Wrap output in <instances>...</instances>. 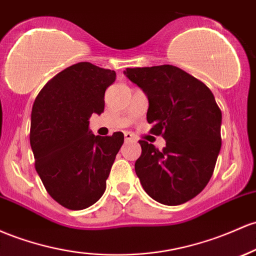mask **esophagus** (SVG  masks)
<instances>
[{"instance_id": "34e87169", "label": "esophagus", "mask_w": 256, "mask_h": 256, "mask_svg": "<svg viewBox=\"0 0 256 256\" xmlns=\"http://www.w3.org/2000/svg\"><path fill=\"white\" fill-rule=\"evenodd\" d=\"M124 137H125V141H134V137L130 132L124 134Z\"/></svg>"}]
</instances>
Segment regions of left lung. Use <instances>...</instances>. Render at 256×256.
Listing matches in <instances>:
<instances>
[{"instance_id":"left-lung-1","label":"left lung","mask_w":256,"mask_h":256,"mask_svg":"<svg viewBox=\"0 0 256 256\" xmlns=\"http://www.w3.org/2000/svg\"><path fill=\"white\" fill-rule=\"evenodd\" d=\"M148 98L147 122L162 134V152L140 141L134 164L143 190L164 206H180L198 196L214 172L221 150L222 115L212 92L174 66L128 68L124 72Z\"/></svg>"}]
</instances>
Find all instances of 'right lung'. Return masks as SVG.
Here are the masks:
<instances>
[{
	"mask_svg": "<svg viewBox=\"0 0 256 256\" xmlns=\"http://www.w3.org/2000/svg\"><path fill=\"white\" fill-rule=\"evenodd\" d=\"M114 70L81 62L50 78L36 97L30 144L35 168L48 194L70 210H82L104 193L124 134L94 136L92 114L104 110Z\"/></svg>",
	"mask_w": 256,
	"mask_h": 256,
	"instance_id": "1",
	"label": "right lung"
}]
</instances>
